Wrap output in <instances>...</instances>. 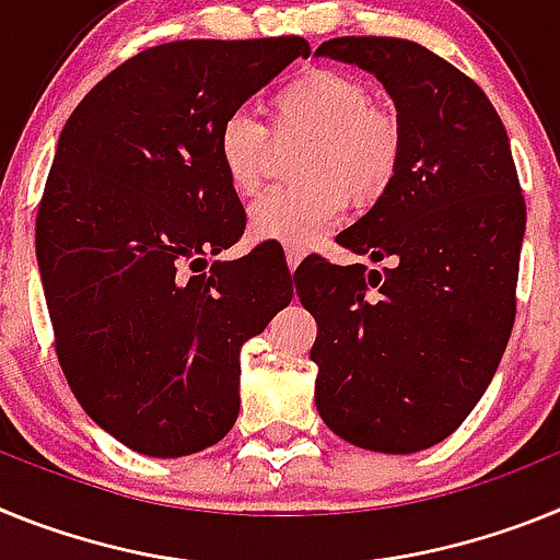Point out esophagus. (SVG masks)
Here are the masks:
<instances>
[{
  "label": "esophagus",
  "instance_id": "1",
  "mask_svg": "<svg viewBox=\"0 0 560 560\" xmlns=\"http://www.w3.org/2000/svg\"><path fill=\"white\" fill-rule=\"evenodd\" d=\"M284 256H287V267H290V273H293L295 267L301 265V259L307 256V250H304V247H299V245H287Z\"/></svg>",
  "mask_w": 560,
  "mask_h": 560
}]
</instances>
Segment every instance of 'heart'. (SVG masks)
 Here are the masks:
<instances>
[{
	"mask_svg": "<svg viewBox=\"0 0 560 560\" xmlns=\"http://www.w3.org/2000/svg\"><path fill=\"white\" fill-rule=\"evenodd\" d=\"M279 138L310 135L295 160V186L270 188L250 206L247 222L259 240L310 245L340 220L347 197L369 206L383 197L402 154L400 124L374 104L361 78L338 70H310L281 86L273 98ZM273 158L267 126L247 112H231L217 129V160L240 197L261 188Z\"/></svg>",
	"mask_w": 560,
	"mask_h": 560,
	"instance_id": "heart-1",
	"label": "heart"
}]
</instances>
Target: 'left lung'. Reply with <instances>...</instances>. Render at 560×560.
<instances>
[{
	"mask_svg": "<svg viewBox=\"0 0 560 560\" xmlns=\"http://www.w3.org/2000/svg\"><path fill=\"white\" fill-rule=\"evenodd\" d=\"M315 56L372 72L402 132L392 186L335 236L386 267L310 256L295 270L318 324L315 406L358 448L415 454L454 434L493 381L527 208L502 118L445 58L386 36L329 38Z\"/></svg>",
	"mask_w": 560,
	"mask_h": 560,
	"instance_id": "left-lung-1",
	"label": "left lung"
}]
</instances>
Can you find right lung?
Wrapping results in <instances>:
<instances>
[{
  "mask_svg": "<svg viewBox=\"0 0 560 560\" xmlns=\"http://www.w3.org/2000/svg\"><path fill=\"white\" fill-rule=\"evenodd\" d=\"M301 36L149 47L86 92L58 138L36 217L56 354L86 415L174 459L240 417V352L293 299L276 247L233 261L245 208L217 129L295 58Z\"/></svg>",
  "mask_w": 560,
  "mask_h": 560,
  "instance_id": "right-lung-1",
  "label": "right lung"
}]
</instances>
